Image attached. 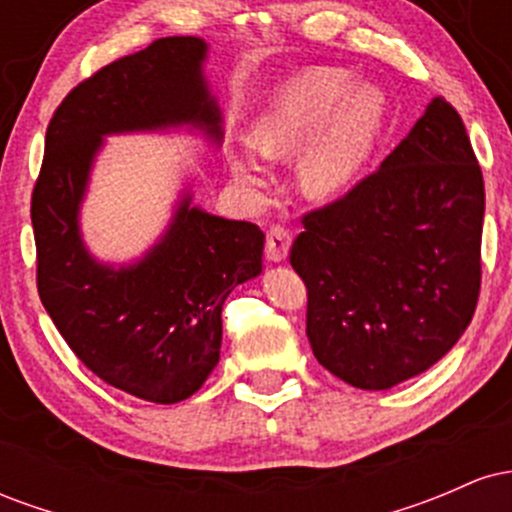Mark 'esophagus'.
<instances>
[{"mask_svg":"<svg viewBox=\"0 0 512 512\" xmlns=\"http://www.w3.org/2000/svg\"><path fill=\"white\" fill-rule=\"evenodd\" d=\"M291 231L284 226H272L267 231V243H264V255H267L269 262H281L286 260L291 248Z\"/></svg>","mask_w":512,"mask_h":512,"instance_id":"34e87169","label":"esophagus"}]
</instances>
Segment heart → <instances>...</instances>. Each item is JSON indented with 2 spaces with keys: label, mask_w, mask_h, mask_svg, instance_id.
Returning a JSON list of instances; mask_svg holds the SVG:
<instances>
[{
  "label": "heart",
  "mask_w": 512,
  "mask_h": 512,
  "mask_svg": "<svg viewBox=\"0 0 512 512\" xmlns=\"http://www.w3.org/2000/svg\"><path fill=\"white\" fill-rule=\"evenodd\" d=\"M349 81L342 69H308L276 93L252 127L250 144L264 158L293 156L321 134L301 163L303 185L313 195H332L349 185L383 132V91L373 84L349 86ZM231 170L243 185L264 182V168L245 154L231 158Z\"/></svg>",
  "instance_id": "obj_1"
}]
</instances>
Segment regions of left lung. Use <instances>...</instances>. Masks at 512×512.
Here are the masks:
<instances>
[{
  "label": "left lung",
  "instance_id": "left-lung-1",
  "mask_svg": "<svg viewBox=\"0 0 512 512\" xmlns=\"http://www.w3.org/2000/svg\"><path fill=\"white\" fill-rule=\"evenodd\" d=\"M291 267L320 366L361 390L424 373L472 322L484 178L462 117L433 98L383 166L305 211Z\"/></svg>",
  "mask_w": 512,
  "mask_h": 512
}]
</instances>
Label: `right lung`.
Masks as SVG:
<instances>
[{"instance_id":"1","label":"right lung","mask_w":512,"mask_h":512,"mask_svg":"<svg viewBox=\"0 0 512 512\" xmlns=\"http://www.w3.org/2000/svg\"><path fill=\"white\" fill-rule=\"evenodd\" d=\"M204 40L158 38L76 84L52 115L31 197L35 281L64 342L93 375L146 402L195 395L219 363L228 293L262 272L264 233L180 202L142 262L105 267L79 236V202L103 134L192 122L221 139L202 79Z\"/></svg>"}]
</instances>
